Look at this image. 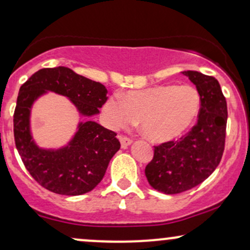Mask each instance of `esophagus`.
Returning <instances> with one entry per match:
<instances>
[{
	"label": "esophagus",
	"mask_w": 250,
	"mask_h": 250,
	"mask_svg": "<svg viewBox=\"0 0 250 250\" xmlns=\"http://www.w3.org/2000/svg\"><path fill=\"white\" fill-rule=\"evenodd\" d=\"M120 140V144H122V147L123 148H126L128 146V145L132 144V140H131L130 138H127V137H124V136H119L118 137Z\"/></svg>",
	"instance_id": "esophagus-1"
}]
</instances>
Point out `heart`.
<instances>
[{"label":"heart","mask_w":250,"mask_h":250,"mask_svg":"<svg viewBox=\"0 0 250 250\" xmlns=\"http://www.w3.org/2000/svg\"><path fill=\"white\" fill-rule=\"evenodd\" d=\"M201 110L198 91L190 85H161L112 95L103 106L108 127L118 130L140 120L142 132L155 143L179 138L197 119Z\"/></svg>","instance_id":"obj_1"}]
</instances>
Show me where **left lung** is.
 <instances>
[{
  "mask_svg": "<svg viewBox=\"0 0 250 250\" xmlns=\"http://www.w3.org/2000/svg\"><path fill=\"white\" fill-rule=\"evenodd\" d=\"M182 73L200 93L197 123L177 142L155 146L152 161L145 167L148 184L167 195L187 191L206 181L220 164L226 143L228 110L218 81L196 71Z\"/></svg>",
  "mask_w": 250,
  "mask_h": 250,
  "instance_id": "8db88e82",
  "label": "left lung"
}]
</instances>
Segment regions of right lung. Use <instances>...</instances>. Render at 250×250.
I'll return each instance as SVG.
<instances>
[{
	"mask_svg": "<svg viewBox=\"0 0 250 250\" xmlns=\"http://www.w3.org/2000/svg\"><path fill=\"white\" fill-rule=\"evenodd\" d=\"M47 92L67 97L81 116L93 117L107 100V89L67 67L42 68L20 87L14 112L16 148L32 177L59 195L89 192L102 182L111 158L120 148L117 133L88 119L79 123L66 146H38L30 132V111L35 100Z\"/></svg>",
	"mask_w": 250,
	"mask_h": 250,
	"instance_id": "obj_1",
	"label": "right lung"
}]
</instances>
